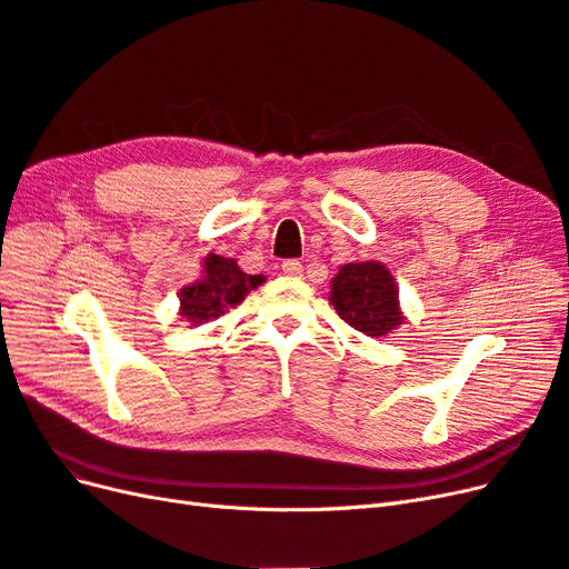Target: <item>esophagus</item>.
I'll use <instances>...</instances> for the list:
<instances>
[{"mask_svg": "<svg viewBox=\"0 0 569 569\" xmlns=\"http://www.w3.org/2000/svg\"><path fill=\"white\" fill-rule=\"evenodd\" d=\"M282 272L289 274V278H301L303 266L301 261H297V258H287V261H282Z\"/></svg>", "mask_w": 569, "mask_h": 569, "instance_id": "34e87169", "label": "esophagus"}]
</instances>
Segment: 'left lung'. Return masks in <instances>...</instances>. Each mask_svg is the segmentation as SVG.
I'll use <instances>...</instances> for the list:
<instances>
[{
  "label": "left lung",
  "mask_w": 569,
  "mask_h": 569,
  "mask_svg": "<svg viewBox=\"0 0 569 569\" xmlns=\"http://www.w3.org/2000/svg\"><path fill=\"white\" fill-rule=\"evenodd\" d=\"M330 301L343 322L368 337H385L403 322L393 278L377 261L341 266Z\"/></svg>",
  "instance_id": "left-lung-1"
}]
</instances>
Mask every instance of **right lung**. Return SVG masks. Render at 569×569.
Returning <instances> with one entry per match:
<instances>
[{
	"label": "right lung",
	"mask_w": 569,
	"mask_h": 569,
	"mask_svg": "<svg viewBox=\"0 0 569 569\" xmlns=\"http://www.w3.org/2000/svg\"><path fill=\"white\" fill-rule=\"evenodd\" d=\"M261 282V274L242 272L232 258L209 253L203 261V280L180 291V316L194 325L209 322L228 306H237Z\"/></svg>",
	"instance_id": "add662e5"
}]
</instances>
